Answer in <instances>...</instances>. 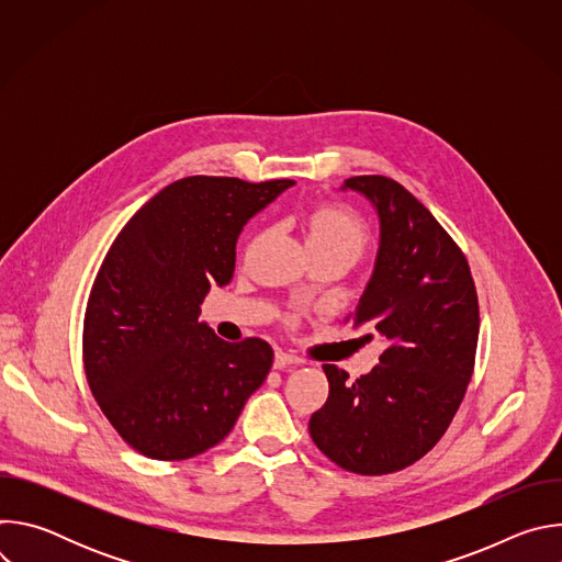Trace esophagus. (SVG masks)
<instances>
[{
	"mask_svg": "<svg viewBox=\"0 0 562 562\" xmlns=\"http://www.w3.org/2000/svg\"><path fill=\"white\" fill-rule=\"evenodd\" d=\"M297 364H302V358H297L295 353L276 351V360H273L276 369H286V367H297Z\"/></svg>",
	"mask_w": 562,
	"mask_h": 562,
	"instance_id": "34e87169",
	"label": "esophagus"
}]
</instances>
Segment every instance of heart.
I'll list each match as a JSON object with an SVG mask.
<instances>
[{
    "label": "heart",
    "mask_w": 562,
    "mask_h": 562,
    "mask_svg": "<svg viewBox=\"0 0 562 562\" xmlns=\"http://www.w3.org/2000/svg\"><path fill=\"white\" fill-rule=\"evenodd\" d=\"M306 243L311 251L338 254L353 265L369 249V228L347 206L319 204L306 217Z\"/></svg>",
    "instance_id": "obj_1"
}]
</instances>
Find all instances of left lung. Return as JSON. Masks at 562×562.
<instances>
[{"mask_svg": "<svg viewBox=\"0 0 562 562\" xmlns=\"http://www.w3.org/2000/svg\"><path fill=\"white\" fill-rule=\"evenodd\" d=\"M342 189L369 198L380 217L375 269L349 319L384 351L356 382L323 367L329 397L308 434L338 467L382 475L420 460L451 425L473 373L477 295L453 237L403 184L356 176Z\"/></svg>", "mask_w": 562, "mask_h": 562, "instance_id": "1", "label": "left lung"}]
</instances>
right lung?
I'll return each instance as SVG.
<instances>
[{
	"instance_id": "add662e5",
	"label": "right lung",
	"mask_w": 562,
	"mask_h": 562,
	"mask_svg": "<svg viewBox=\"0 0 562 562\" xmlns=\"http://www.w3.org/2000/svg\"><path fill=\"white\" fill-rule=\"evenodd\" d=\"M293 180L191 176L153 195L117 233L85 313V371L102 414L153 460H187L228 436L273 349L224 342L200 323L228 284L243 226Z\"/></svg>"
}]
</instances>
